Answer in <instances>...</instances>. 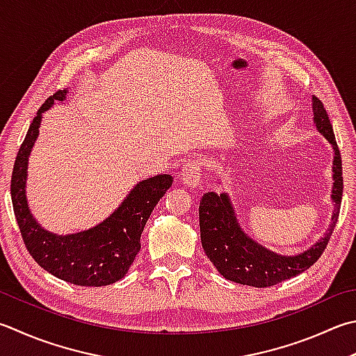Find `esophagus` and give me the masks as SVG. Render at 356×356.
<instances>
[{"mask_svg":"<svg viewBox=\"0 0 356 356\" xmlns=\"http://www.w3.org/2000/svg\"><path fill=\"white\" fill-rule=\"evenodd\" d=\"M201 181V163L187 161L183 169V183L187 187H197Z\"/></svg>","mask_w":356,"mask_h":356,"instance_id":"esophagus-1","label":"esophagus"}]
</instances>
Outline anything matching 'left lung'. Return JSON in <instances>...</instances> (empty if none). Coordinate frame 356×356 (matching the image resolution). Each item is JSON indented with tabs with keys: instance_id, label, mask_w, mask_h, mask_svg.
I'll use <instances>...</instances> for the list:
<instances>
[{
	"instance_id": "8db88e82",
	"label": "left lung",
	"mask_w": 356,
	"mask_h": 356,
	"mask_svg": "<svg viewBox=\"0 0 356 356\" xmlns=\"http://www.w3.org/2000/svg\"><path fill=\"white\" fill-rule=\"evenodd\" d=\"M313 120L318 131L332 144L334 152L332 187L334 212L327 232L307 251L296 256H282L266 250L243 232L227 193L218 195L216 192H207L200 201L201 245L206 256L225 279L257 288L273 286L308 270L327 248L339 217L343 198V163L330 119L318 97H313Z\"/></svg>"
}]
</instances>
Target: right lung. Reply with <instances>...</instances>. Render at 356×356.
I'll return each mask as SVG.
<instances>
[{"mask_svg": "<svg viewBox=\"0 0 356 356\" xmlns=\"http://www.w3.org/2000/svg\"><path fill=\"white\" fill-rule=\"evenodd\" d=\"M66 91H57L40 106L13 164L10 195L17 223L29 254L52 276L80 286H104L122 279L140 250V234L158 201L170 189V175L140 181L118 209L102 223L82 232L57 236L43 229L32 217L26 200L28 161L38 136L42 113L54 100H65Z\"/></svg>", "mask_w": 356, "mask_h": 356, "instance_id": "obj_1", "label": "right lung"}]
</instances>
